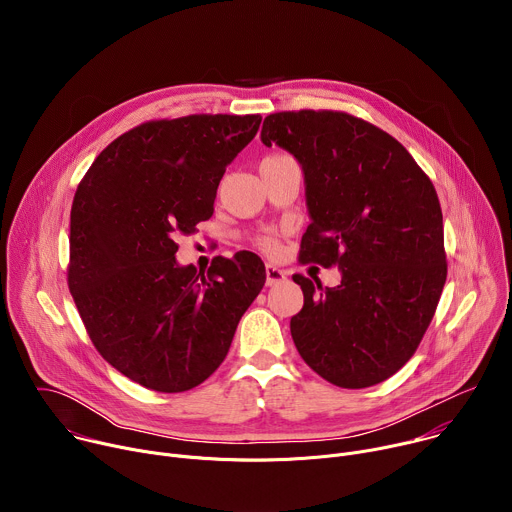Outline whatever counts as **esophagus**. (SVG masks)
Here are the masks:
<instances>
[{"label": "esophagus", "instance_id": "1", "mask_svg": "<svg viewBox=\"0 0 512 512\" xmlns=\"http://www.w3.org/2000/svg\"><path fill=\"white\" fill-rule=\"evenodd\" d=\"M285 277H287V273H285L283 269H279L277 265H273V263H267V265H265V283H267L269 287L281 283Z\"/></svg>", "mask_w": 512, "mask_h": 512}]
</instances>
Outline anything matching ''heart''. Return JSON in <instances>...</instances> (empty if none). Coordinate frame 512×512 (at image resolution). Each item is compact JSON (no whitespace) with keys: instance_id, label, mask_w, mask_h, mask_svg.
<instances>
[{"instance_id":"1","label":"heart","mask_w":512,"mask_h":512,"mask_svg":"<svg viewBox=\"0 0 512 512\" xmlns=\"http://www.w3.org/2000/svg\"><path fill=\"white\" fill-rule=\"evenodd\" d=\"M275 158H281V156H279V154H273V156H267V158H263V160H275ZM259 247H261V249H265V251H269V253H273V251L277 249L275 239H271V237H263V239H259Z\"/></svg>"}]
</instances>
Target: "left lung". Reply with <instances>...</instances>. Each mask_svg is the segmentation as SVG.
<instances>
[{
  "mask_svg": "<svg viewBox=\"0 0 512 512\" xmlns=\"http://www.w3.org/2000/svg\"><path fill=\"white\" fill-rule=\"evenodd\" d=\"M261 141L294 156L312 223L302 263L336 265L340 285L294 275L304 308L289 322L308 367L342 389L395 375L417 350L448 275L440 200L387 131L342 111H281Z\"/></svg>",
  "mask_w": 512,
  "mask_h": 512,
  "instance_id": "obj_1",
  "label": "left lung"
}]
</instances>
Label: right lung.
Returning <instances> with one entry per match:
<instances>
[{
    "instance_id": "obj_1",
    "label": "right lung",
    "mask_w": 512,
    "mask_h": 512,
    "mask_svg": "<svg viewBox=\"0 0 512 512\" xmlns=\"http://www.w3.org/2000/svg\"><path fill=\"white\" fill-rule=\"evenodd\" d=\"M261 115H188L141 123L111 141L70 210L68 287L99 354L127 379L182 393L225 360L265 283L255 253L178 265L176 237L214 212L227 166Z\"/></svg>"
}]
</instances>
